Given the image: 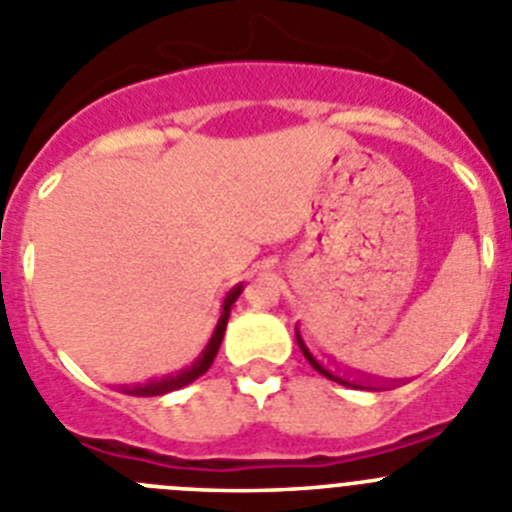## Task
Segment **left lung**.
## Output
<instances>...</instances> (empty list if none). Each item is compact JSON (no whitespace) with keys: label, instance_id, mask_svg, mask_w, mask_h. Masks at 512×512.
<instances>
[{"label":"left lung","instance_id":"left-lung-1","mask_svg":"<svg viewBox=\"0 0 512 512\" xmlns=\"http://www.w3.org/2000/svg\"><path fill=\"white\" fill-rule=\"evenodd\" d=\"M295 338H298V346L300 351H303V356L308 358V364L313 366L318 374H323L326 379L336 381V384H343L348 386V389H369V391H381V389H396V386L401 384H407V381H401V379H391V381H384V379H374V376L369 374H353V371H346V369H336V366H328L323 364L321 358H315L313 353H310V348L305 346L303 336H300L298 326H295Z\"/></svg>","mask_w":512,"mask_h":512}]
</instances>
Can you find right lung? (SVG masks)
<instances>
[{
    "instance_id": "add662e5",
    "label": "right lung",
    "mask_w": 512,
    "mask_h": 512,
    "mask_svg": "<svg viewBox=\"0 0 512 512\" xmlns=\"http://www.w3.org/2000/svg\"><path fill=\"white\" fill-rule=\"evenodd\" d=\"M240 293H242V283L234 285V288L227 293V298H224V303H222V315H219L217 328H214L212 338H209V343L204 346V351L199 353V358L194 361V364L186 366V369H181L179 374H169V376H161V379H151L148 384L118 386V389H121L123 394H131V396H164V394H169V391H176V389H181V386L191 384V381H197L202 374H207V369L212 366L214 356H217L219 346H222L224 328H227V321H229V310H232L234 300L240 298Z\"/></svg>"
}]
</instances>
